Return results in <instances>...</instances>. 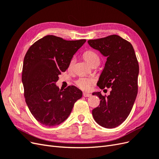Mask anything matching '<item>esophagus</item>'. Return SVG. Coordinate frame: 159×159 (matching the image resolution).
Instances as JSON below:
<instances>
[{
	"instance_id": "esophagus-1",
	"label": "esophagus",
	"mask_w": 159,
	"mask_h": 159,
	"mask_svg": "<svg viewBox=\"0 0 159 159\" xmlns=\"http://www.w3.org/2000/svg\"><path fill=\"white\" fill-rule=\"evenodd\" d=\"M83 95L85 98H89V97H91V95L90 93H84Z\"/></svg>"
}]
</instances>
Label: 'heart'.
Masks as SVG:
<instances>
[{"mask_svg": "<svg viewBox=\"0 0 159 159\" xmlns=\"http://www.w3.org/2000/svg\"><path fill=\"white\" fill-rule=\"evenodd\" d=\"M84 59L88 61V63L93 66L95 64L99 65L100 63V57L97 53L92 51L88 50L86 51L84 54ZM75 63V58L74 57H72L70 60L69 63V69H71L74 67ZM93 82V80L86 78H80L76 81V84L78 87L83 90H89L90 88L91 84Z\"/></svg>", "mask_w": 159, "mask_h": 159, "instance_id": "obj_1", "label": "heart"}]
</instances>
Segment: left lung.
Masks as SVG:
<instances>
[{
  "label": "left lung",
  "mask_w": 159,
  "mask_h": 159,
  "mask_svg": "<svg viewBox=\"0 0 159 159\" xmlns=\"http://www.w3.org/2000/svg\"><path fill=\"white\" fill-rule=\"evenodd\" d=\"M88 42L107 57L97 85L102 89L111 88L107 96L93 93L101 99L93 117L102 127L115 128L125 121L136 99L139 67L135 53L131 43L115 34Z\"/></svg>",
  "instance_id": "obj_1"
}]
</instances>
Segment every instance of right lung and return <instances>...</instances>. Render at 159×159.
Returning <instances> with one entry per match:
<instances>
[{
  "label": "right lung",
  "instance_id": "obj_1",
  "mask_svg": "<svg viewBox=\"0 0 159 159\" xmlns=\"http://www.w3.org/2000/svg\"><path fill=\"white\" fill-rule=\"evenodd\" d=\"M85 42L48 35L34 43L26 52L22 74L26 103L33 116L45 126L63 123L75 102L82 97V91L75 86L60 89L56 83Z\"/></svg>",
  "mask_w": 159,
  "mask_h": 159
}]
</instances>
